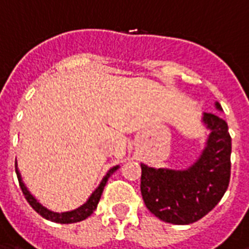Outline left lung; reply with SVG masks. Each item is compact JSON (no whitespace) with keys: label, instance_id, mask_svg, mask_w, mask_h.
Instances as JSON below:
<instances>
[{"label":"left lung","instance_id":"1","mask_svg":"<svg viewBox=\"0 0 249 249\" xmlns=\"http://www.w3.org/2000/svg\"><path fill=\"white\" fill-rule=\"evenodd\" d=\"M214 108L223 112L219 103ZM201 123L209 135L192 165L173 169L141 162L142 200L165 223L187 225L200 220L217 205L230 184L232 141L228 125L212 113H203Z\"/></svg>","mask_w":249,"mask_h":249}]
</instances>
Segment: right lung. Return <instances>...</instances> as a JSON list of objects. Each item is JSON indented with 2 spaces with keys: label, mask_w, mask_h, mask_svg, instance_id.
I'll return each instance as SVG.
<instances>
[{
  "label": "right lung",
  "mask_w": 249,
  "mask_h": 249,
  "mask_svg": "<svg viewBox=\"0 0 249 249\" xmlns=\"http://www.w3.org/2000/svg\"><path fill=\"white\" fill-rule=\"evenodd\" d=\"M120 168V165H116V167L110 168L107 175L104 176L101 183L98 184V187L93 191V193L89 196L85 203L82 204L81 207H78L76 209H71V211H66V212H54L52 209L46 208L45 205L37 200V198L30 193V191L26 188V185L22 181V178H21V173L18 171V167H17V161H16V173H17V178H18L19 187L22 189V193H24L25 198L28 200V203L32 205V208L35 209L37 213H40L42 217H45L46 220H51L53 223H60V224H71V223H77V221H81V220H85L87 217H89L90 214L94 212V209L97 208V204L101 198V195H103L104 187L108 183V178L113 175L117 169Z\"/></svg>",
  "instance_id": "1"
}]
</instances>
